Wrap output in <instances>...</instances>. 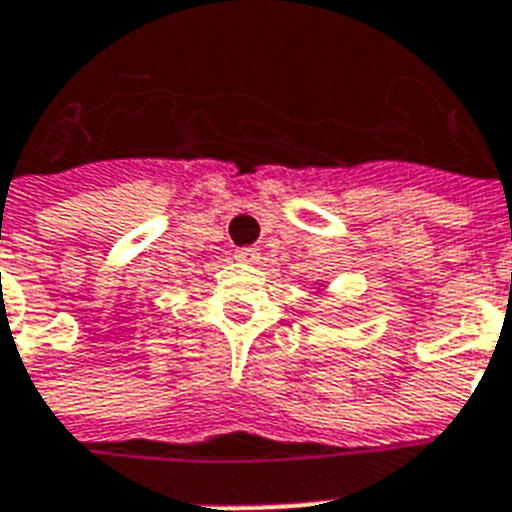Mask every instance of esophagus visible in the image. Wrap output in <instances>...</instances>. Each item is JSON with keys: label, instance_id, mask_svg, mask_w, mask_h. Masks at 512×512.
<instances>
[{"label": "esophagus", "instance_id": "1", "mask_svg": "<svg viewBox=\"0 0 512 512\" xmlns=\"http://www.w3.org/2000/svg\"><path fill=\"white\" fill-rule=\"evenodd\" d=\"M236 260H241V263H257V260H260V249L257 247L236 249Z\"/></svg>", "mask_w": 512, "mask_h": 512}]
</instances>
